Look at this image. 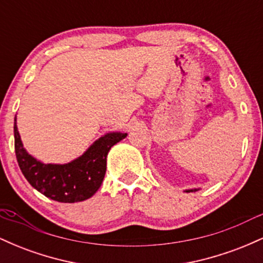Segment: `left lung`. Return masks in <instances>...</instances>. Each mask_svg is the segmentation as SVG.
Returning <instances> with one entry per match:
<instances>
[{"label":"left lung","mask_w":263,"mask_h":263,"mask_svg":"<svg viewBox=\"0 0 263 263\" xmlns=\"http://www.w3.org/2000/svg\"><path fill=\"white\" fill-rule=\"evenodd\" d=\"M197 190H199V189H188V190H185L186 193H189V192H197Z\"/></svg>","instance_id":"8db88e82"}]
</instances>
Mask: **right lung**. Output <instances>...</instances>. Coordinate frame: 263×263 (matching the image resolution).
<instances>
[{"label":"right lung","mask_w":263,"mask_h":263,"mask_svg":"<svg viewBox=\"0 0 263 263\" xmlns=\"http://www.w3.org/2000/svg\"><path fill=\"white\" fill-rule=\"evenodd\" d=\"M16 121L14 117V149L23 176L39 193L60 203H78L91 198L104 180L108 151L127 136L122 132H110L96 140L74 161L65 164H45L23 147Z\"/></svg>","instance_id":"1"}]
</instances>
